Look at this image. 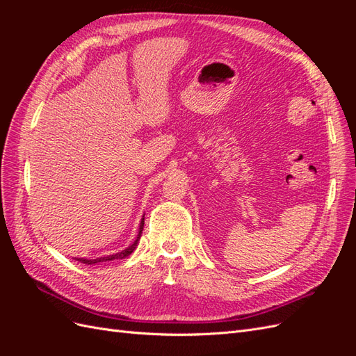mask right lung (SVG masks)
<instances>
[{"label": "right lung", "instance_id": "right-lung-1", "mask_svg": "<svg viewBox=\"0 0 356 356\" xmlns=\"http://www.w3.org/2000/svg\"><path fill=\"white\" fill-rule=\"evenodd\" d=\"M143 229H144V215L141 218V222H139V229H138V234L135 241L129 245L126 250L120 251V252H115V254H110V255H104L99 258H74L75 261H80L83 264H96V263H104V261H113V260H122V258H126L127 255H131L139 243V239H141V234H143Z\"/></svg>", "mask_w": 356, "mask_h": 356}]
</instances>
